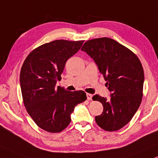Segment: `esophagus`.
Wrapping results in <instances>:
<instances>
[{
    "label": "esophagus",
    "instance_id": "esophagus-1",
    "mask_svg": "<svg viewBox=\"0 0 158 158\" xmlns=\"http://www.w3.org/2000/svg\"><path fill=\"white\" fill-rule=\"evenodd\" d=\"M92 97H93V95H91V94H89V93H87V100H88V101H91Z\"/></svg>",
    "mask_w": 158,
    "mask_h": 158
}]
</instances>
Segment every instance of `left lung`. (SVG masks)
<instances>
[{
    "mask_svg": "<svg viewBox=\"0 0 158 158\" xmlns=\"http://www.w3.org/2000/svg\"><path fill=\"white\" fill-rule=\"evenodd\" d=\"M96 63L110 92V98L95 95L102 103V114L95 122L107 131H118L136 112L143 96V69L138 57L127 47L109 38L89 40L81 49Z\"/></svg>",
    "mask_w": 158,
    "mask_h": 158,
    "instance_id": "8db88e82",
    "label": "left lung"
}]
</instances>
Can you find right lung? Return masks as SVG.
<instances>
[{"instance_id":"add662e5","label":"right lung","mask_w":158,"mask_h":158,"mask_svg":"<svg viewBox=\"0 0 158 158\" xmlns=\"http://www.w3.org/2000/svg\"><path fill=\"white\" fill-rule=\"evenodd\" d=\"M84 41L55 40L33 50L22 66L19 81L24 105L35 124L49 133H59L71 123L76 106L87 99L82 90L56 87L68 59Z\"/></svg>"}]
</instances>
